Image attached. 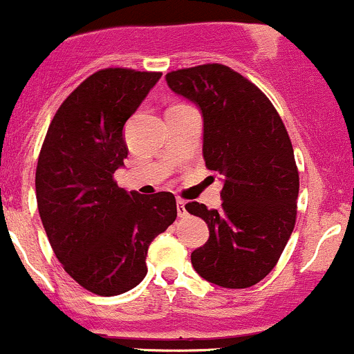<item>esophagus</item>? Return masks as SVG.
I'll return each mask as SVG.
<instances>
[{"mask_svg": "<svg viewBox=\"0 0 354 354\" xmlns=\"http://www.w3.org/2000/svg\"><path fill=\"white\" fill-rule=\"evenodd\" d=\"M177 215L185 216L187 215V209H185V201L184 199H177Z\"/></svg>", "mask_w": 354, "mask_h": 354, "instance_id": "obj_1", "label": "esophagus"}]
</instances>
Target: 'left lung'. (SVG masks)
I'll return each instance as SVG.
<instances>
[{"instance_id": "1", "label": "left lung", "mask_w": 354, "mask_h": 354, "mask_svg": "<svg viewBox=\"0 0 354 354\" xmlns=\"http://www.w3.org/2000/svg\"><path fill=\"white\" fill-rule=\"evenodd\" d=\"M167 84L201 108L203 156L223 177L222 208L185 205L209 229L192 267L220 288H251L277 265L296 223L299 174L284 122L261 89L227 65L174 70Z\"/></svg>"}]
</instances>
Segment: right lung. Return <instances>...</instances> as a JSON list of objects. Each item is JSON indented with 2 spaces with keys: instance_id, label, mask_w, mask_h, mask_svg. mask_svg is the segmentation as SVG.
Returning a JSON list of instances; mask_svg holds the SVG:
<instances>
[{
  "instance_id": "obj_1",
  "label": "right lung",
  "mask_w": 354,
  "mask_h": 354,
  "mask_svg": "<svg viewBox=\"0 0 354 354\" xmlns=\"http://www.w3.org/2000/svg\"><path fill=\"white\" fill-rule=\"evenodd\" d=\"M162 72L103 68L80 82L48 127L36 198L48 241L66 274L97 296L131 291L148 274L151 241L177 218L172 192L118 187L124 125Z\"/></svg>"
}]
</instances>
